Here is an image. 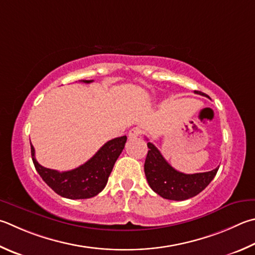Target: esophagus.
Wrapping results in <instances>:
<instances>
[{
    "label": "esophagus",
    "mask_w": 255,
    "mask_h": 255,
    "mask_svg": "<svg viewBox=\"0 0 255 255\" xmlns=\"http://www.w3.org/2000/svg\"><path fill=\"white\" fill-rule=\"evenodd\" d=\"M141 132H142V130H141L139 127H133L132 129H130V130H129L128 136H129V138H131V139H133V138H137L138 136H140Z\"/></svg>",
    "instance_id": "1"
}]
</instances>
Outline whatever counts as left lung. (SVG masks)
<instances>
[{
    "label": "left lung",
    "instance_id": "obj_1",
    "mask_svg": "<svg viewBox=\"0 0 255 255\" xmlns=\"http://www.w3.org/2000/svg\"><path fill=\"white\" fill-rule=\"evenodd\" d=\"M195 94L204 96L201 91ZM149 150L145 160V175L150 188L166 200L184 201L196 196L204 189L219 170V167L211 172L197 174H184L170 166L160 154V151L147 142Z\"/></svg>",
    "mask_w": 255,
    "mask_h": 255
}]
</instances>
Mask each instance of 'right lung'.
Segmentation results:
<instances>
[{
	"instance_id": "add662e5",
	"label": "right lung",
	"mask_w": 255,
	"mask_h": 255,
	"mask_svg": "<svg viewBox=\"0 0 255 255\" xmlns=\"http://www.w3.org/2000/svg\"><path fill=\"white\" fill-rule=\"evenodd\" d=\"M82 82L90 83L92 80H82ZM126 140L127 137L123 136L107 141L85 164L67 172H58L41 166L35 159L32 145L31 155L36 172L58 195L70 200H83L98 195L105 188Z\"/></svg>"
}]
</instances>
